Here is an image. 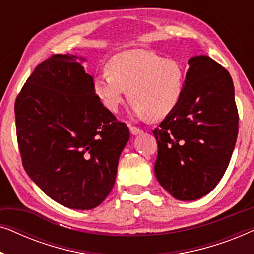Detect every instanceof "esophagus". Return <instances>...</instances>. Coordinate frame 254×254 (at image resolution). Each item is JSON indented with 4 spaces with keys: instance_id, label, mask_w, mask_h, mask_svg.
Returning <instances> with one entry per match:
<instances>
[{
    "instance_id": "esophagus-1",
    "label": "esophagus",
    "mask_w": 254,
    "mask_h": 254,
    "mask_svg": "<svg viewBox=\"0 0 254 254\" xmlns=\"http://www.w3.org/2000/svg\"><path fill=\"white\" fill-rule=\"evenodd\" d=\"M129 130L130 133L133 135H138V134H142V130L140 129V128L137 127H134V126H129Z\"/></svg>"
}]
</instances>
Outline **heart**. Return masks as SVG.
<instances>
[{
    "instance_id": "b5f03b06",
    "label": "heart",
    "mask_w": 254,
    "mask_h": 254,
    "mask_svg": "<svg viewBox=\"0 0 254 254\" xmlns=\"http://www.w3.org/2000/svg\"><path fill=\"white\" fill-rule=\"evenodd\" d=\"M185 84L186 69L178 59L130 50L111 58L107 71L96 76L93 90L111 112H118L128 92L136 116L157 120L177 109L185 93Z\"/></svg>"
}]
</instances>
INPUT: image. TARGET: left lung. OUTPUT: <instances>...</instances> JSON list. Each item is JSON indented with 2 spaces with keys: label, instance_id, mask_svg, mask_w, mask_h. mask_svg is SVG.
Returning a JSON list of instances; mask_svg holds the SVG:
<instances>
[{
  "label": "left lung",
  "instance_id": "8db88e82",
  "mask_svg": "<svg viewBox=\"0 0 254 254\" xmlns=\"http://www.w3.org/2000/svg\"><path fill=\"white\" fill-rule=\"evenodd\" d=\"M185 93L152 130L158 145L155 175L177 200L211 192L223 177L238 135V112L230 74L208 55L189 60Z\"/></svg>",
  "mask_w": 254,
  "mask_h": 254
}]
</instances>
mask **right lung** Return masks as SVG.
<instances>
[{"label":"right lung","instance_id":"obj_1","mask_svg":"<svg viewBox=\"0 0 254 254\" xmlns=\"http://www.w3.org/2000/svg\"><path fill=\"white\" fill-rule=\"evenodd\" d=\"M74 54L37 65L15 103L17 141L27 176L62 206H99L116 183L129 129L105 109Z\"/></svg>","mask_w":254,"mask_h":254}]
</instances>
